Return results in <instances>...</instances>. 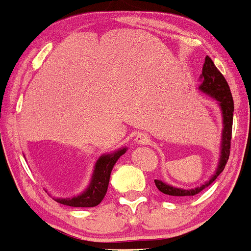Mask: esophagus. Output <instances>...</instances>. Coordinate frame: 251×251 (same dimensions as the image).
Returning <instances> with one entry per match:
<instances>
[{
  "instance_id": "esophagus-1",
  "label": "esophagus",
  "mask_w": 251,
  "mask_h": 251,
  "mask_svg": "<svg viewBox=\"0 0 251 251\" xmlns=\"http://www.w3.org/2000/svg\"><path fill=\"white\" fill-rule=\"evenodd\" d=\"M135 142H137L138 144H149V142H150L149 134L138 133L137 137H135Z\"/></svg>"
}]
</instances>
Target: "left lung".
Wrapping results in <instances>:
<instances>
[{
  "instance_id": "left-lung-1",
  "label": "left lung",
  "mask_w": 251,
  "mask_h": 251,
  "mask_svg": "<svg viewBox=\"0 0 251 251\" xmlns=\"http://www.w3.org/2000/svg\"><path fill=\"white\" fill-rule=\"evenodd\" d=\"M201 81L200 89L203 93L208 94V96L217 100L222 111V116H223V132H222L221 158L220 162H218V168L209 181H206L201 186L190 190L175 188V186L169 185L162 180L154 179L155 186L160 192L165 195L175 196V197H189V196L200 194L201 190L209 186L221 175V172L226 168L227 159H229L232 133V116H234V100H232L231 92H230V87L227 85L226 77L217 70L214 61L209 56H206L205 61H204L203 71L201 74Z\"/></svg>"
}]
</instances>
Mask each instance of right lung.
Returning <instances> with one entry per match:
<instances>
[{"instance_id": "right-lung-1", "label": "right lung", "mask_w": 251, "mask_h": 251, "mask_svg": "<svg viewBox=\"0 0 251 251\" xmlns=\"http://www.w3.org/2000/svg\"><path fill=\"white\" fill-rule=\"evenodd\" d=\"M125 152L126 148L118 150L113 153L102 154L97 160L96 166H94L91 183L81 195L71 198H54V200L57 203L63 204V205L74 206V208H93V206H97L98 204L101 203L106 192H107L109 177H111V172L114 164L119 159L120 155H123Z\"/></svg>"}]
</instances>
